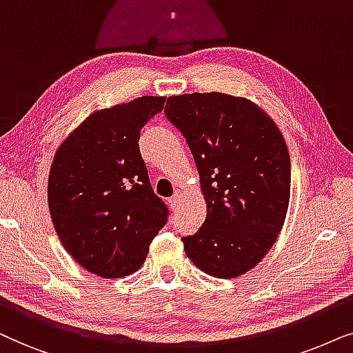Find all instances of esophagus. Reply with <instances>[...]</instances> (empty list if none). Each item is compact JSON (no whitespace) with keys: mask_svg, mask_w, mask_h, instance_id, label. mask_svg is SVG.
<instances>
[{"mask_svg":"<svg viewBox=\"0 0 353 353\" xmlns=\"http://www.w3.org/2000/svg\"><path fill=\"white\" fill-rule=\"evenodd\" d=\"M182 199H184V194H182L181 190H176V194L171 196V200H169V208H171L172 211L177 210V206H179Z\"/></svg>","mask_w":353,"mask_h":353,"instance_id":"esophagus-1","label":"esophagus"}]
</instances>
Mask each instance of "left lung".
Instances as JSON below:
<instances>
[{"label": "left lung", "instance_id": "8db88e82", "mask_svg": "<svg viewBox=\"0 0 353 353\" xmlns=\"http://www.w3.org/2000/svg\"><path fill=\"white\" fill-rule=\"evenodd\" d=\"M166 117L184 135L206 200V219L182 237L206 274L232 279L274 245L290 196V158L283 134L247 98L187 93L168 98Z\"/></svg>", "mask_w": 353, "mask_h": 353}]
</instances>
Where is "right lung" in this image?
Segmentation results:
<instances>
[{"label": "right lung", "instance_id": "right-lung-1", "mask_svg": "<svg viewBox=\"0 0 353 353\" xmlns=\"http://www.w3.org/2000/svg\"><path fill=\"white\" fill-rule=\"evenodd\" d=\"M164 97H140L95 111L64 140L48 179L54 229L79 265L101 278L142 266L168 221L139 148L140 130L163 111Z\"/></svg>", "mask_w": 353, "mask_h": 353}]
</instances>
